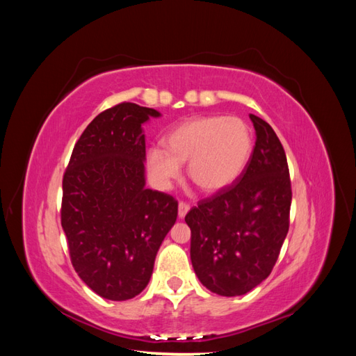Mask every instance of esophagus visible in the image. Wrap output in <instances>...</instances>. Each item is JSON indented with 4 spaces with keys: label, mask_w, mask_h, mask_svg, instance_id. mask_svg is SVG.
<instances>
[{
    "label": "esophagus",
    "mask_w": 356,
    "mask_h": 356,
    "mask_svg": "<svg viewBox=\"0 0 356 356\" xmlns=\"http://www.w3.org/2000/svg\"><path fill=\"white\" fill-rule=\"evenodd\" d=\"M188 211H190V204L188 203H186V202H179L178 203V217L179 218H184Z\"/></svg>",
    "instance_id": "34e87169"
}]
</instances>
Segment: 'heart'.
Instances as JSON below:
<instances>
[{"label": "heart", "mask_w": 356, "mask_h": 356, "mask_svg": "<svg viewBox=\"0 0 356 356\" xmlns=\"http://www.w3.org/2000/svg\"><path fill=\"white\" fill-rule=\"evenodd\" d=\"M165 148L147 153V166L156 186L170 188L187 161L188 178L207 193L227 188L238 179L252 154L251 127L239 117L202 115L170 129Z\"/></svg>", "instance_id": "obj_1"}]
</instances>
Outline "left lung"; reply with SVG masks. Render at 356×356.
<instances>
[{
    "label": "left lung",
    "mask_w": 356,
    "mask_h": 356,
    "mask_svg": "<svg viewBox=\"0 0 356 356\" xmlns=\"http://www.w3.org/2000/svg\"><path fill=\"white\" fill-rule=\"evenodd\" d=\"M250 118L257 139L242 175L186 215L193 268L203 286L224 297L250 293L270 275L289 229L284 147L270 124Z\"/></svg>",
    "instance_id": "1"
}]
</instances>
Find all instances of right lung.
Masks as SVG:
<instances>
[{
  "label": "right lung",
  "instance_id": "1",
  "mask_svg": "<svg viewBox=\"0 0 356 356\" xmlns=\"http://www.w3.org/2000/svg\"><path fill=\"white\" fill-rule=\"evenodd\" d=\"M160 113L132 102L96 115L74 145L62 181L60 222L71 263L93 293L134 298L148 285L178 202L145 188L143 124Z\"/></svg>",
  "mask_w": 356,
  "mask_h": 356
}]
</instances>
